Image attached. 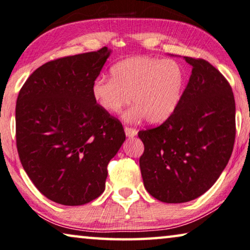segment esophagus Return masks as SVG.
<instances>
[{
	"label": "esophagus",
	"mask_w": 250,
	"mask_h": 250,
	"mask_svg": "<svg viewBox=\"0 0 250 250\" xmlns=\"http://www.w3.org/2000/svg\"><path fill=\"white\" fill-rule=\"evenodd\" d=\"M125 134H126V136H128V137H134V136L137 135V131H136L135 128L127 127V126H126V127H125Z\"/></svg>",
	"instance_id": "obj_1"
}]
</instances>
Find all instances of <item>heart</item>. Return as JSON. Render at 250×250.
I'll use <instances>...</instances> for the list:
<instances>
[{
	"mask_svg": "<svg viewBox=\"0 0 250 250\" xmlns=\"http://www.w3.org/2000/svg\"><path fill=\"white\" fill-rule=\"evenodd\" d=\"M111 79L98 77L92 82L91 95L104 111L117 114L129 104L124 114L127 122L146 117L159 124L171 116L178 107L185 85V72L173 60L149 56L129 57L110 68Z\"/></svg>",
	"mask_w": 250,
	"mask_h": 250,
	"instance_id": "1",
	"label": "heart"
}]
</instances>
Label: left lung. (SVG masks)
Masks as SVG:
<instances>
[{"label": "left lung", "mask_w": 250, "mask_h": 250, "mask_svg": "<svg viewBox=\"0 0 250 250\" xmlns=\"http://www.w3.org/2000/svg\"><path fill=\"white\" fill-rule=\"evenodd\" d=\"M184 59L191 74L178 107L160 126L139 132L144 187L165 203H185L208 190L228 165L236 137L229 82L208 61Z\"/></svg>", "instance_id": "8db88e82"}]
</instances>
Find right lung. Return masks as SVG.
<instances>
[{
	"mask_svg": "<svg viewBox=\"0 0 250 250\" xmlns=\"http://www.w3.org/2000/svg\"><path fill=\"white\" fill-rule=\"evenodd\" d=\"M107 47L38 67L16 107L17 149L36 188L55 203H89L104 190L107 166L125 141L122 123L96 104L92 82Z\"/></svg>",
	"mask_w": 250,
	"mask_h": 250,
	"instance_id": "right-lung-1",
	"label": "right lung"
}]
</instances>
